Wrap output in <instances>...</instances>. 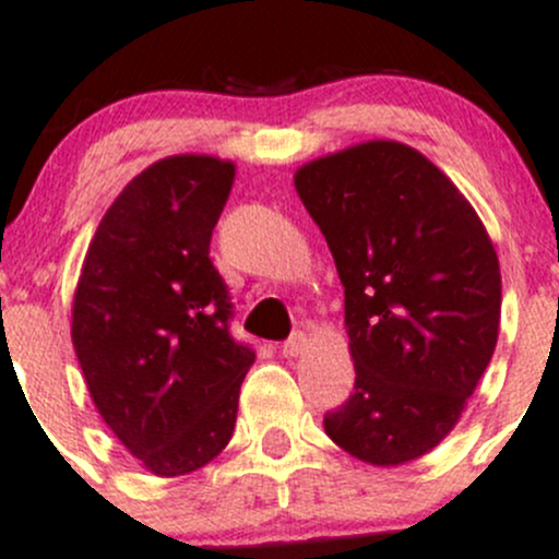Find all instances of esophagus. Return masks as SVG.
I'll return each mask as SVG.
<instances>
[{
  "instance_id": "obj_1",
  "label": "esophagus",
  "mask_w": 559,
  "mask_h": 559,
  "mask_svg": "<svg viewBox=\"0 0 559 559\" xmlns=\"http://www.w3.org/2000/svg\"><path fill=\"white\" fill-rule=\"evenodd\" d=\"M306 349H308L306 333H295V335H292V338L284 344V355H286V357H300Z\"/></svg>"
}]
</instances>
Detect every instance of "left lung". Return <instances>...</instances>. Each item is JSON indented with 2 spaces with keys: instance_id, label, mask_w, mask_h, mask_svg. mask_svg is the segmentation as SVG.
I'll list each match as a JSON object with an SVG mask.
<instances>
[{
  "instance_id": "8db88e82",
  "label": "left lung",
  "mask_w": 559,
  "mask_h": 559,
  "mask_svg": "<svg viewBox=\"0 0 559 559\" xmlns=\"http://www.w3.org/2000/svg\"><path fill=\"white\" fill-rule=\"evenodd\" d=\"M344 284L355 393L324 415L349 456L399 467L459 424L500 333L502 281L484 221L426 155L362 142L295 171Z\"/></svg>"
}]
</instances>
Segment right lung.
Segmentation results:
<instances>
[{"label":"right lung","instance_id":"obj_1","mask_svg":"<svg viewBox=\"0 0 559 559\" xmlns=\"http://www.w3.org/2000/svg\"><path fill=\"white\" fill-rule=\"evenodd\" d=\"M235 164L171 155L103 215L73 295L75 357L117 440L160 478L197 473L231 440L257 355L231 338L210 237Z\"/></svg>","mask_w":559,"mask_h":559}]
</instances>
